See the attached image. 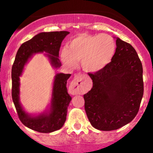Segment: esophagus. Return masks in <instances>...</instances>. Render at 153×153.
<instances>
[{
  "mask_svg": "<svg viewBox=\"0 0 153 153\" xmlns=\"http://www.w3.org/2000/svg\"><path fill=\"white\" fill-rule=\"evenodd\" d=\"M69 88H70L72 94L78 95V94L83 93L84 90V84H83L82 75H75L74 79L71 82Z\"/></svg>",
  "mask_w": 153,
  "mask_h": 153,
  "instance_id": "esophagus-1",
  "label": "esophagus"
}]
</instances>
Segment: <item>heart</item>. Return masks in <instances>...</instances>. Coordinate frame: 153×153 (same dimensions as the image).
Segmentation results:
<instances>
[{"instance_id": "b5f03b06", "label": "heart", "mask_w": 153, "mask_h": 153, "mask_svg": "<svg viewBox=\"0 0 153 153\" xmlns=\"http://www.w3.org/2000/svg\"><path fill=\"white\" fill-rule=\"evenodd\" d=\"M115 42L108 35L81 34L71 40L61 52V60L69 67L81 61V67L89 73H95L105 68L115 53Z\"/></svg>"}]
</instances>
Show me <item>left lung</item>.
Listing matches in <instances>:
<instances>
[{"instance_id": "1", "label": "left lung", "mask_w": 153, "mask_h": 153, "mask_svg": "<svg viewBox=\"0 0 153 153\" xmlns=\"http://www.w3.org/2000/svg\"><path fill=\"white\" fill-rule=\"evenodd\" d=\"M116 46L105 68L88 73L93 84L84 95V107L89 122L99 130H115L131 122L143 97V67L136 51L119 38Z\"/></svg>"}]
</instances>
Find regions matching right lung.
<instances>
[{"mask_svg":"<svg viewBox=\"0 0 153 153\" xmlns=\"http://www.w3.org/2000/svg\"><path fill=\"white\" fill-rule=\"evenodd\" d=\"M69 34L67 31L41 32L32 39L26 41L17 52L12 68V97L19 119L22 124L31 129L43 133H49L61 129L66 121L67 107L72 100L68 94L67 82L70 74L58 73L55 76L52 88L50 110L47 113H41L32 116L25 112L19 101L20 78L24 65L29 58L38 52H47L46 55L55 68L61 66L59 50L61 42Z\"/></svg>","mask_w":153,"mask_h":153,"instance_id":"right-lung-1","label":"right lung"}]
</instances>
